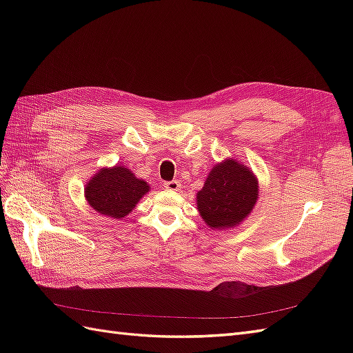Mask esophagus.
Masks as SVG:
<instances>
[{
    "instance_id": "obj_1",
    "label": "esophagus",
    "mask_w": 353,
    "mask_h": 353,
    "mask_svg": "<svg viewBox=\"0 0 353 353\" xmlns=\"http://www.w3.org/2000/svg\"><path fill=\"white\" fill-rule=\"evenodd\" d=\"M163 187L170 191H178L181 188V184H179V181L174 179V181H166V183H163Z\"/></svg>"
}]
</instances>
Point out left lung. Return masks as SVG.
I'll use <instances>...</instances> for the list:
<instances>
[{"label":"left lung","mask_w":353,"mask_h":353,"mask_svg":"<svg viewBox=\"0 0 353 353\" xmlns=\"http://www.w3.org/2000/svg\"><path fill=\"white\" fill-rule=\"evenodd\" d=\"M258 191V179L252 169L236 159H225L213 166L197 193L200 216L213 230L234 228L253 210Z\"/></svg>","instance_id":"8db88e82"}]
</instances>
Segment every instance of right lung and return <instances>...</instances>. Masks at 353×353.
Here are the masks:
<instances>
[{
  "label": "right lung",
  "mask_w": 353,
  "mask_h": 353,
  "mask_svg": "<svg viewBox=\"0 0 353 353\" xmlns=\"http://www.w3.org/2000/svg\"><path fill=\"white\" fill-rule=\"evenodd\" d=\"M148 184L125 166L103 168L85 185V199L104 216L121 219L148 193Z\"/></svg>",
  "instance_id": "add662e5"
}]
</instances>
